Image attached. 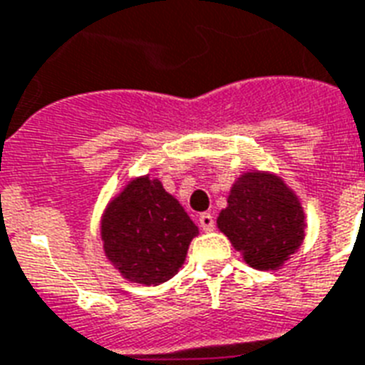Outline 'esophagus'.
Returning <instances> with one entry per match:
<instances>
[{
    "label": "esophagus",
    "mask_w": 365,
    "mask_h": 365,
    "mask_svg": "<svg viewBox=\"0 0 365 365\" xmlns=\"http://www.w3.org/2000/svg\"><path fill=\"white\" fill-rule=\"evenodd\" d=\"M199 224H201L202 232H212V230H214V216H212V214H208V212L201 214V216H199Z\"/></svg>",
    "instance_id": "obj_1"
}]
</instances>
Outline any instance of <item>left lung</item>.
I'll return each instance as SVG.
<instances>
[{"label": "left lung", "instance_id": "obj_1", "mask_svg": "<svg viewBox=\"0 0 365 365\" xmlns=\"http://www.w3.org/2000/svg\"><path fill=\"white\" fill-rule=\"evenodd\" d=\"M216 224L250 268L279 269L302 245L306 216L282 178L252 170L233 183Z\"/></svg>", "mask_w": 365, "mask_h": 365}]
</instances>
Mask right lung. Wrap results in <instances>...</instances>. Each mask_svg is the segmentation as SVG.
Returning <instances> with one entry per match:
<instances>
[{"label": "right lung", "mask_w": 365, "mask_h": 365, "mask_svg": "<svg viewBox=\"0 0 365 365\" xmlns=\"http://www.w3.org/2000/svg\"><path fill=\"white\" fill-rule=\"evenodd\" d=\"M197 233L178 199L149 176L128 182L101 216L105 257L124 279L141 285L172 279Z\"/></svg>", "instance_id": "add662e5"}]
</instances>
